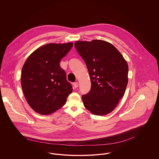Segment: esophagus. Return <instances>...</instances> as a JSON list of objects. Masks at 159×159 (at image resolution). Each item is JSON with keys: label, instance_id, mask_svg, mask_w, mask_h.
Returning <instances> with one entry per match:
<instances>
[{"label": "esophagus", "instance_id": "34e87169", "mask_svg": "<svg viewBox=\"0 0 159 159\" xmlns=\"http://www.w3.org/2000/svg\"><path fill=\"white\" fill-rule=\"evenodd\" d=\"M78 86H79L78 82H75V83H73V86H74L75 88H77L78 87Z\"/></svg>", "mask_w": 159, "mask_h": 159}]
</instances>
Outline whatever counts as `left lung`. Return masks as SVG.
Segmentation results:
<instances>
[{
	"mask_svg": "<svg viewBox=\"0 0 159 159\" xmlns=\"http://www.w3.org/2000/svg\"><path fill=\"white\" fill-rule=\"evenodd\" d=\"M75 45L91 79V90L82 96L84 107L97 116L111 113L123 97L128 83L126 61L112 44L104 40L76 41Z\"/></svg>",
	"mask_w": 159,
	"mask_h": 159,
	"instance_id": "1",
	"label": "left lung"
}]
</instances>
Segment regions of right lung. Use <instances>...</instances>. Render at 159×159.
<instances>
[{"label": "right lung", "instance_id": "obj_1", "mask_svg": "<svg viewBox=\"0 0 159 159\" xmlns=\"http://www.w3.org/2000/svg\"><path fill=\"white\" fill-rule=\"evenodd\" d=\"M73 45L72 42L48 43L35 50L25 61L21 87L27 102L36 113H53L65 105L72 92V86L60 62Z\"/></svg>", "mask_w": 159, "mask_h": 159}]
</instances>
